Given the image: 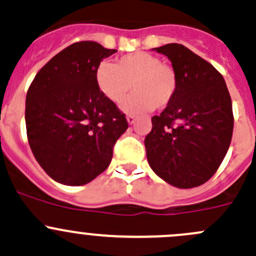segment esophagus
Segmentation results:
<instances>
[{"label":"esophagus","instance_id":"esophagus-1","mask_svg":"<svg viewBox=\"0 0 256 256\" xmlns=\"http://www.w3.org/2000/svg\"><path fill=\"white\" fill-rule=\"evenodd\" d=\"M126 120H128V125H132V124H135L136 118H135V116H134V115H128V118H126Z\"/></svg>","mask_w":256,"mask_h":256}]
</instances>
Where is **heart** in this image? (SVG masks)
<instances>
[{
  "label": "heart",
  "mask_w": 256,
  "mask_h": 256,
  "mask_svg": "<svg viewBox=\"0 0 256 256\" xmlns=\"http://www.w3.org/2000/svg\"><path fill=\"white\" fill-rule=\"evenodd\" d=\"M94 76L99 92L114 104L125 99L132 84L135 92L121 105V110L128 114L144 112L154 108L164 109L174 100L178 86L174 69L146 52L125 54L115 66L102 62Z\"/></svg>",
  "instance_id": "b5f03b06"
}]
</instances>
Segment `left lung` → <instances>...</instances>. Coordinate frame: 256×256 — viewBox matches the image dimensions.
Segmentation results:
<instances>
[{"label": "left lung", "instance_id": "1", "mask_svg": "<svg viewBox=\"0 0 256 256\" xmlns=\"http://www.w3.org/2000/svg\"><path fill=\"white\" fill-rule=\"evenodd\" d=\"M171 60L178 86L174 100L152 118L144 138L152 171L177 188L203 184L216 174L233 135L232 99L222 74L187 47L154 48Z\"/></svg>", "mask_w": 256, "mask_h": 256}]
</instances>
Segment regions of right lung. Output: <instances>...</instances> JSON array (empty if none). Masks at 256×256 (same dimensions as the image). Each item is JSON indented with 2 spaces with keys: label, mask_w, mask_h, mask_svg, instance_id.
Returning <instances> with one entry per match:
<instances>
[{
  "label": "right lung",
  "mask_w": 256,
  "mask_h": 256,
  "mask_svg": "<svg viewBox=\"0 0 256 256\" xmlns=\"http://www.w3.org/2000/svg\"><path fill=\"white\" fill-rule=\"evenodd\" d=\"M116 52L90 40L74 43L54 56L28 89V142L46 174L62 184H86L104 172L128 128L95 84L98 64Z\"/></svg>",
  "instance_id": "right-lung-1"
}]
</instances>
